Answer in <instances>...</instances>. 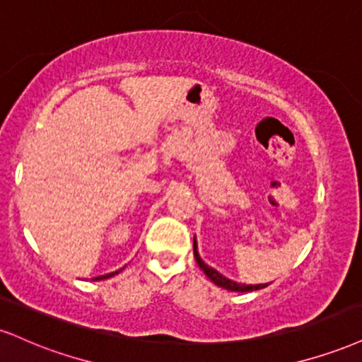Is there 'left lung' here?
Segmentation results:
<instances>
[{
  "label": "left lung",
  "instance_id": "8db88e82",
  "mask_svg": "<svg viewBox=\"0 0 362 362\" xmlns=\"http://www.w3.org/2000/svg\"><path fill=\"white\" fill-rule=\"evenodd\" d=\"M194 256L195 261H197L199 268L206 273V276L211 280L214 285L221 286V288L229 290V291H255V290H261L264 286H268L269 283H258V285H246V283H238L234 280H229L228 276H224L223 273H219L217 269H214L212 267H209L207 263H204L202 258L199 255V247H197V239L194 236Z\"/></svg>",
  "mask_w": 362,
  "mask_h": 362
}]
</instances>
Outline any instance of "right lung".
I'll return each instance as SVG.
<instances>
[{"label": "right lung", "instance_id": "right-lung-1", "mask_svg": "<svg viewBox=\"0 0 362 362\" xmlns=\"http://www.w3.org/2000/svg\"><path fill=\"white\" fill-rule=\"evenodd\" d=\"M121 269L123 268H119V269H116V272H112V273H106V275H101V276H95V278H93V280H106V278H111V276H115V275H117V273L121 272Z\"/></svg>", "mask_w": 362, "mask_h": 362}]
</instances>
